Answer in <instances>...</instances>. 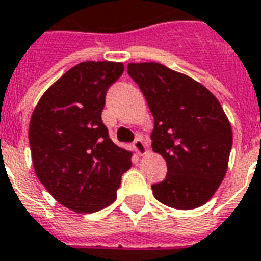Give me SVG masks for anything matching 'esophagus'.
<instances>
[{
  "label": "esophagus",
  "instance_id": "34e87169",
  "mask_svg": "<svg viewBox=\"0 0 261 261\" xmlns=\"http://www.w3.org/2000/svg\"><path fill=\"white\" fill-rule=\"evenodd\" d=\"M133 149L136 151L137 155H144L147 152V147H145L144 141H143L140 135L136 137V140L133 141Z\"/></svg>",
  "mask_w": 261,
  "mask_h": 261
}]
</instances>
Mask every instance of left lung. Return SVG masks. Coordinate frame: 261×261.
<instances>
[{
	"instance_id": "obj_1",
	"label": "left lung",
	"mask_w": 261,
	"mask_h": 261,
	"mask_svg": "<svg viewBox=\"0 0 261 261\" xmlns=\"http://www.w3.org/2000/svg\"><path fill=\"white\" fill-rule=\"evenodd\" d=\"M153 116L152 149L167 165L166 178L151 185L155 199L193 210L213 197L225 178L233 132L213 92L158 62L129 64Z\"/></svg>"
}]
</instances>
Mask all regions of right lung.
Returning a JSON list of instances; mask_svg holds the SVG:
<instances>
[{"label":"right lung","instance_id":"obj_1","mask_svg":"<svg viewBox=\"0 0 261 261\" xmlns=\"http://www.w3.org/2000/svg\"><path fill=\"white\" fill-rule=\"evenodd\" d=\"M121 62H80L42 95L28 129L36 177L74 213H95L116 200L132 152L114 144L102 121Z\"/></svg>","mask_w":261,"mask_h":261}]
</instances>
